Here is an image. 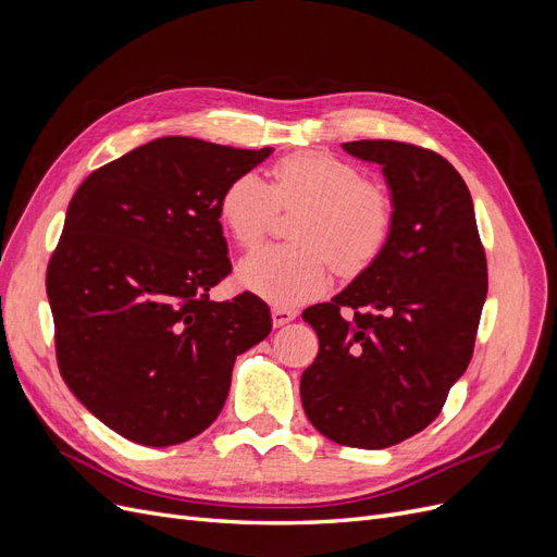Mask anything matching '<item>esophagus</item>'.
Returning <instances> with one entry per match:
<instances>
[{
    "label": "esophagus",
    "mask_w": 557,
    "mask_h": 557,
    "mask_svg": "<svg viewBox=\"0 0 557 557\" xmlns=\"http://www.w3.org/2000/svg\"><path fill=\"white\" fill-rule=\"evenodd\" d=\"M295 315H297V311H293L288 307H274L272 309V323H274V327H283V325H288Z\"/></svg>",
    "instance_id": "obj_1"
}]
</instances>
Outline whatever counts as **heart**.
Returning <instances> with one entry per match:
<instances>
[{"label": "heart", "mask_w": 557, "mask_h": 557, "mask_svg": "<svg viewBox=\"0 0 557 557\" xmlns=\"http://www.w3.org/2000/svg\"><path fill=\"white\" fill-rule=\"evenodd\" d=\"M299 209L290 248H262L239 267L244 288L276 305H295L323 293L332 264L358 274L391 239L395 199L379 181L362 178L356 164L318 150L278 160L269 185L258 174L227 183L218 213L242 248H256L276 211Z\"/></svg>", "instance_id": "heart-1"}]
</instances>
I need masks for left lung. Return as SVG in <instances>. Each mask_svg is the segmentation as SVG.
<instances>
[{"label": "left lung", "mask_w": 557, "mask_h": 557, "mask_svg": "<svg viewBox=\"0 0 557 557\" xmlns=\"http://www.w3.org/2000/svg\"><path fill=\"white\" fill-rule=\"evenodd\" d=\"M344 150L381 164L395 223L381 256L301 318L318 356L299 383L311 425L350 448H387L442 413L471 360L487 295L474 201L434 150L362 139ZM354 311L344 319L343 311Z\"/></svg>", "instance_id": "obj_1"}]
</instances>
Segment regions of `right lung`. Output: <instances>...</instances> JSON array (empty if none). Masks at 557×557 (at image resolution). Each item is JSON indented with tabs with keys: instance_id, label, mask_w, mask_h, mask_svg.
<instances>
[{
	"instance_id": "obj_1",
	"label": "right lung",
	"mask_w": 557,
	"mask_h": 557,
	"mask_svg": "<svg viewBox=\"0 0 557 557\" xmlns=\"http://www.w3.org/2000/svg\"><path fill=\"white\" fill-rule=\"evenodd\" d=\"M272 148L162 137L95 170L46 272L64 383L107 428L174 446L221 413L239 352L272 332L260 297L211 301L230 272L221 195Z\"/></svg>"
}]
</instances>
